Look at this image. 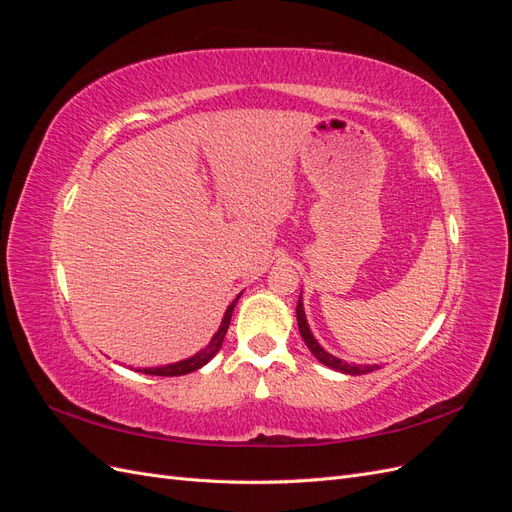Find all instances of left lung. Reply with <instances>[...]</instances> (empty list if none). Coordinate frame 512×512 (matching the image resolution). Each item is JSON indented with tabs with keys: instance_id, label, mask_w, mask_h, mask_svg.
<instances>
[{
	"instance_id": "8db88e82",
	"label": "left lung",
	"mask_w": 512,
	"mask_h": 512,
	"mask_svg": "<svg viewBox=\"0 0 512 512\" xmlns=\"http://www.w3.org/2000/svg\"><path fill=\"white\" fill-rule=\"evenodd\" d=\"M297 322H299V333L303 337V342L307 344L309 350H312V354L316 356V359L322 365L342 371V374H350V376H363V374H369V371L380 369L378 365H350V363H344L342 359H337V356H333V354H329L327 350H324L314 339L312 331H309V324H307V318H305V312H303L301 297H299V303H297Z\"/></svg>"
}]
</instances>
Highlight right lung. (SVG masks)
<instances>
[{
    "label": "right lung",
    "mask_w": 512,
    "mask_h": 512,
    "mask_svg": "<svg viewBox=\"0 0 512 512\" xmlns=\"http://www.w3.org/2000/svg\"><path fill=\"white\" fill-rule=\"evenodd\" d=\"M239 297H241V294H239ZM239 297L228 305L226 314H224V320L220 324V329H218V333L211 337L209 346H205L203 350L196 352L194 356H190V359H183L179 363H170V365H164V367H151V369L145 367V369H136V371H143V374H151V376H183V374H190V371H196V369H200L203 365H207L213 359V356L218 354V350L224 344V335L228 331V324H230V318H232V309H235Z\"/></svg>",
    "instance_id": "add662e5"
}]
</instances>
